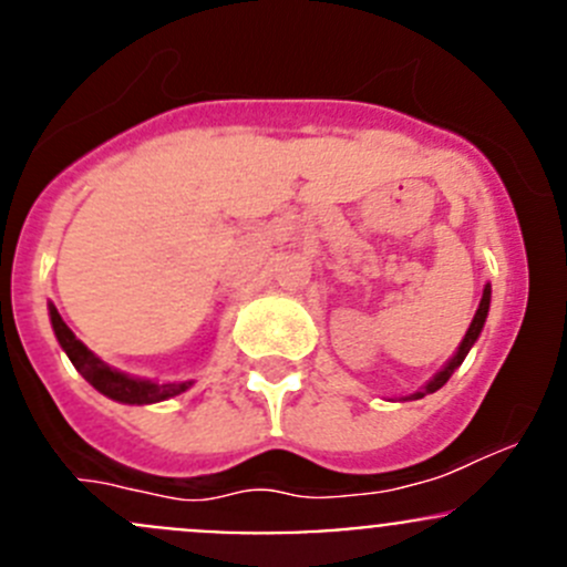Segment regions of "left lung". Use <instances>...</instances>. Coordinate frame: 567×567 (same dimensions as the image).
<instances>
[{"instance_id":"8db88e82","label":"left lung","mask_w":567,"mask_h":567,"mask_svg":"<svg viewBox=\"0 0 567 567\" xmlns=\"http://www.w3.org/2000/svg\"><path fill=\"white\" fill-rule=\"evenodd\" d=\"M488 305H491V288H488V285H485V290H483V299H480V307H477V312H474V320H472V326H468L466 337H463V342H461L458 353H455V357L450 359V364H447V368H444L442 373H439V375H433V381H427V386H425V390H422V392H416L414 398H425V394H431V392L442 390V386L447 384V381H450V375H453L455 370L461 368V362H463V359H466L468 348L474 346V340H477V337H480V331H483V323H485V318H488Z\"/></svg>"}]
</instances>
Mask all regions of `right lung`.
I'll return each mask as SVG.
<instances>
[{"mask_svg":"<svg viewBox=\"0 0 567 567\" xmlns=\"http://www.w3.org/2000/svg\"><path fill=\"white\" fill-rule=\"evenodd\" d=\"M49 316H51V326H54L56 340H60L62 351L68 353L73 368H76L79 373L95 386V390L106 394V398L120 400V403L145 405V403H158V400L175 398V394L186 392L188 386H192V381H188V384H153V381L128 379L125 373H117V370H112L109 364L101 362L99 357H93V353L76 340V334L68 329L65 320L60 318V312H56L54 305H49Z\"/></svg>","mask_w":567,"mask_h":567,"instance_id":"obj_1","label":"right lung"}]
</instances>
